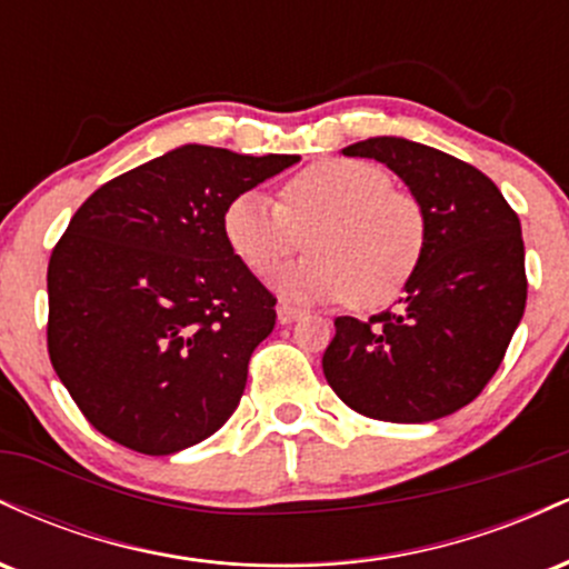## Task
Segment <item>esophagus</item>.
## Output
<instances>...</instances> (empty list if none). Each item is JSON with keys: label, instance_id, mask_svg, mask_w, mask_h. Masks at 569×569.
<instances>
[{"label": "esophagus", "instance_id": "1", "mask_svg": "<svg viewBox=\"0 0 569 569\" xmlns=\"http://www.w3.org/2000/svg\"><path fill=\"white\" fill-rule=\"evenodd\" d=\"M302 316H305L302 307L289 305V302H280L278 305V323L289 326V323H293V321H297V318H302Z\"/></svg>", "mask_w": 569, "mask_h": 569}]
</instances>
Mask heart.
Returning <instances> with one entry per match:
<instances>
[{"label":"heart","mask_w":569,"mask_h":569,"mask_svg":"<svg viewBox=\"0 0 569 569\" xmlns=\"http://www.w3.org/2000/svg\"><path fill=\"white\" fill-rule=\"evenodd\" d=\"M224 238L257 276H272L307 243L316 253L276 278L297 299L380 307L401 293L426 253V211L375 162L321 160L291 176L280 202L246 189L227 202Z\"/></svg>","instance_id":"heart-1"}]
</instances>
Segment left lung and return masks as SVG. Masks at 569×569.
I'll return each mask as SVG.
<instances>
[{"label": "left lung", "mask_w": 569, "mask_h": 569, "mask_svg": "<svg viewBox=\"0 0 569 569\" xmlns=\"http://www.w3.org/2000/svg\"><path fill=\"white\" fill-rule=\"evenodd\" d=\"M342 154L388 166L420 200L428 238L396 310L337 318L323 375L358 415L439 420L485 390L525 316L519 217L485 173L426 143L375 136Z\"/></svg>", "instance_id": "left-lung-1"}]
</instances>
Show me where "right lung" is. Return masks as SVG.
<instances>
[{
  "mask_svg": "<svg viewBox=\"0 0 569 569\" xmlns=\"http://www.w3.org/2000/svg\"><path fill=\"white\" fill-rule=\"evenodd\" d=\"M299 154L184 143L96 189L48 264V350L103 436L173 455L224 426L276 297L227 243L234 194Z\"/></svg>",
  "mask_w": 569,
  "mask_h": 569,
  "instance_id": "right-lung-1",
  "label": "right lung"
}]
</instances>
